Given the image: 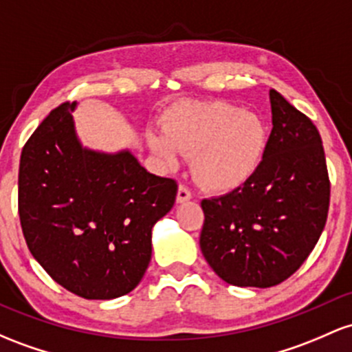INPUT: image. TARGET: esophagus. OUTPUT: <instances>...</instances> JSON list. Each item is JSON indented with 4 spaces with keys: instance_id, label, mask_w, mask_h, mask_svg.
Instances as JSON below:
<instances>
[{
    "instance_id": "1",
    "label": "esophagus",
    "mask_w": 352,
    "mask_h": 352,
    "mask_svg": "<svg viewBox=\"0 0 352 352\" xmlns=\"http://www.w3.org/2000/svg\"><path fill=\"white\" fill-rule=\"evenodd\" d=\"M190 199H192L190 190H188V188L185 187V185L180 184L179 185V190H177V202L184 204V202H187V200H190Z\"/></svg>"
}]
</instances>
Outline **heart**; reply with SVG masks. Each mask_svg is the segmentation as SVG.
<instances>
[{
	"instance_id": "heart-1",
	"label": "heart",
	"mask_w": 352,
	"mask_h": 352,
	"mask_svg": "<svg viewBox=\"0 0 352 352\" xmlns=\"http://www.w3.org/2000/svg\"><path fill=\"white\" fill-rule=\"evenodd\" d=\"M162 132L146 133L157 160L172 167L179 152L192 155L195 179L214 192L244 185L261 167L267 146L262 118L227 102L182 103L165 115Z\"/></svg>"
}]
</instances>
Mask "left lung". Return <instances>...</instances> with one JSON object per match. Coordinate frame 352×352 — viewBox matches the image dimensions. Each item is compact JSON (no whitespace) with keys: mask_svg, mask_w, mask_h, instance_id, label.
<instances>
[{"mask_svg":"<svg viewBox=\"0 0 352 352\" xmlns=\"http://www.w3.org/2000/svg\"><path fill=\"white\" fill-rule=\"evenodd\" d=\"M272 132L261 167L244 185L202 200L200 249L214 272L239 287H272L318 244L331 182L311 118L270 90Z\"/></svg>","mask_w":352,"mask_h":352,"instance_id":"1","label":"left lung"}]
</instances>
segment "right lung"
Wrapping results in <instances>:
<instances>
[{
  "label": "right lung",
  "instance_id": "obj_1",
  "mask_svg": "<svg viewBox=\"0 0 352 352\" xmlns=\"http://www.w3.org/2000/svg\"><path fill=\"white\" fill-rule=\"evenodd\" d=\"M73 110L67 102L50 111L23 146L19 222L55 283L85 299H115L144 277L152 227L173 207L177 182L146 172L129 150L83 148Z\"/></svg>",
  "mask_w": 352,
  "mask_h": 352
}]
</instances>
